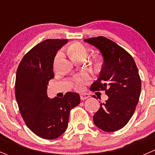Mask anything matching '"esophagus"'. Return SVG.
Listing matches in <instances>:
<instances>
[{"instance_id":"1","label":"esophagus","mask_w":155,"mask_h":155,"mask_svg":"<svg viewBox=\"0 0 155 155\" xmlns=\"http://www.w3.org/2000/svg\"><path fill=\"white\" fill-rule=\"evenodd\" d=\"M88 97H89V95H88V94H82L80 95V98H81V100H82V101L85 100V99L88 98Z\"/></svg>"}]
</instances>
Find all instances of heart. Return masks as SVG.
<instances>
[{"label":"heart","instance_id":"obj_1","mask_svg":"<svg viewBox=\"0 0 155 155\" xmlns=\"http://www.w3.org/2000/svg\"><path fill=\"white\" fill-rule=\"evenodd\" d=\"M67 53L71 57L72 59L75 61H77V60H84V58L86 57L87 50L85 48V46H83L80 43L76 42L73 43V44L69 46L68 48H67ZM61 56H62V54L61 52H59L56 55V58H55L54 60L55 66H56L59 60L61 58ZM89 80V77L86 74H82L81 76H76V77L74 78L75 87H76V89H82L83 88L84 85L88 83Z\"/></svg>","mask_w":155,"mask_h":155}]
</instances>
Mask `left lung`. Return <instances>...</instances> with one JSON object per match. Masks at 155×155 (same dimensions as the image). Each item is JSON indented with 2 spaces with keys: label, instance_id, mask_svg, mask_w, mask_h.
<instances>
[{
  "label": "left lung",
  "instance_id": "8db88e82",
  "mask_svg": "<svg viewBox=\"0 0 155 155\" xmlns=\"http://www.w3.org/2000/svg\"><path fill=\"white\" fill-rule=\"evenodd\" d=\"M83 41L103 58L98 78L90 89L104 90L108 96L93 117L94 125L105 132L120 130L133 117L140 96L142 84L136 63L127 51L103 36Z\"/></svg>",
  "mask_w": 155,
  "mask_h": 155
}]
</instances>
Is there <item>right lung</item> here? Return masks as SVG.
<instances>
[{
    "label": "right lung",
    "instance_id": "1",
    "mask_svg": "<svg viewBox=\"0 0 155 155\" xmlns=\"http://www.w3.org/2000/svg\"><path fill=\"white\" fill-rule=\"evenodd\" d=\"M67 42L47 39L38 44L23 57L16 71L15 94L21 115L30 130L45 139H57L66 131L70 110L80 103L76 92L48 97V81L54 77V58Z\"/></svg>",
    "mask_w": 155,
    "mask_h": 155
}]
</instances>
